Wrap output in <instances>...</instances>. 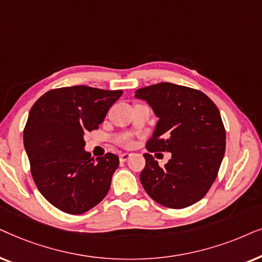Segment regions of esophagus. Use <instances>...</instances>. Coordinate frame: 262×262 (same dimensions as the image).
Segmentation results:
<instances>
[{"mask_svg":"<svg viewBox=\"0 0 262 262\" xmlns=\"http://www.w3.org/2000/svg\"><path fill=\"white\" fill-rule=\"evenodd\" d=\"M130 157H132L130 153H122V155L120 156V160L121 162H125V160H128Z\"/></svg>","mask_w":262,"mask_h":262,"instance_id":"1","label":"esophagus"}]
</instances>
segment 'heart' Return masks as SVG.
Instances as JSON below:
<instances>
[{"instance_id": "obj_1", "label": "heart", "mask_w": 262, "mask_h": 262, "mask_svg": "<svg viewBox=\"0 0 262 262\" xmlns=\"http://www.w3.org/2000/svg\"><path fill=\"white\" fill-rule=\"evenodd\" d=\"M130 142H132V140L128 137L121 139V144L123 146H129V145H130Z\"/></svg>"}]
</instances>
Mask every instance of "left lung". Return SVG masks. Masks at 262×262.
<instances>
[{
	"instance_id": "obj_1",
	"label": "left lung",
	"mask_w": 262,
	"mask_h": 262,
	"mask_svg": "<svg viewBox=\"0 0 262 262\" xmlns=\"http://www.w3.org/2000/svg\"><path fill=\"white\" fill-rule=\"evenodd\" d=\"M159 118L149 152H170L159 166L145 153L140 181L153 200L169 208H184L200 201L210 190L225 153V128L215 104L201 91L160 82L135 91Z\"/></svg>"
}]
</instances>
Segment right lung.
<instances>
[{"mask_svg": "<svg viewBox=\"0 0 262 262\" xmlns=\"http://www.w3.org/2000/svg\"><path fill=\"white\" fill-rule=\"evenodd\" d=\"M122 90L89 86L48 91L31 107L24 146L38 190L52 206L85 213L105 198L120 160L106 153L91 158L83 135L99 127Z\"/></svg>", "mask_w": 262, "mask_h": 262, "instance_id": "add662e5", "label": "right lung"}]
</instances>
